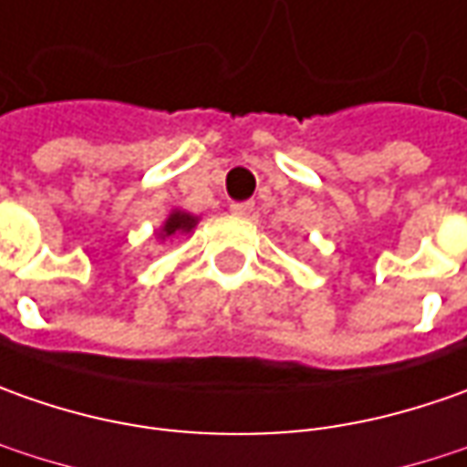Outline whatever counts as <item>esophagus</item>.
<instances>
[{"mask_svg": "<svg viewBox=\"0 0 467 467\" xmlns=\"http://www.w3.org/2000/svg\"><path fill=\"white\" fill-rule=\"evenodd\" d=\"M230 212H233L234 217H240V219L250 217V212H253V202H240V203H233V206H230Z\"/></svg>", "mask_w": 467, "mask_h": 467, "instance_id": "obj_1", "label": "esophagus"}]
</instances>
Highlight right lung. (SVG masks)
I'll use <instances>...</instances> for the list:
<instances>
[{
  "instance_id": "1",
  "label": "right lung",
  "mask_w": 467,
  "mask_h": 467,
  "mask_svg": "<svg viewBox=\"0 0 467 467\" xmlns=\"http://www.w3.org/2000/svg\"><path fill=\"white\" fill-rule=\"evenodd\" d=\"M199 224V217L196 214H191V212H185V209H172L165 222H162V227L157 230V240H168V237H175V234H191L193 233V227Z\"/></svg>"
}]
</instances>
